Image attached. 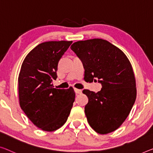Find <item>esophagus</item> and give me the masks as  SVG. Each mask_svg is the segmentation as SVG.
<instances>
[{"mask_svg": "<svg viewBox=\"0 0 153 153\" xmlns=\"http://www.w3.org/2000/svg\"><path fill=\"white\" fill-rule=\"evenodd\" d=\"M74 91H75V93L77 94L82 93V90H79V89H76V88L74 89Z\"/></svg>", "mask_w": 153, "mask_h": 153, "instance_id": "1", "label": "esophagus"}]
</instances>
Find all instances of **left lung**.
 Masks as SVG:
<instances>
[{"label": "left lung", "instance_id": "1", "mask_svg": "<svg viewBox=\"0 0 153 153\" xmlns=\"http://www.w3.org/2000/svg\"><path fill=\"white\" fill-rule=\"evenodd\" d=\"M70 48L81 62L84 79L97 81L98 92L84 90L88 98L85 113L96 132L107 134L118 128L128 117L136 98L132 66L120 49L102 39L79 41Z\"/></svg>", "mask_w": 153, "mask_h": 153}]
</instances>
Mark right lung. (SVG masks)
<instances>
[{
	"label": "right lung",
	"mask_w": 153,
	"mask_h": 153,
	"mask_svg": "<svg viewBox=\"0 0 153 153\" xmlns=\"http://www.w3.org/2000/svg\"><path fill=\"white\" fill-rule=\"evenodd\" d=\"M72 41H51L39 44L28 54L18 77L21 109L37 127L54 131L65 123L74 101L75 93L53 88L58 63Z\"/></svg>",
	"instance_id": "add662e5"
}]
</instances>
